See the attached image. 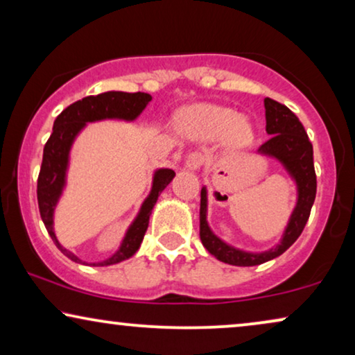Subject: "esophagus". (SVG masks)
Returning <instances> with one entry per match:
<instances>
[{
    "label": "esophagus",
    "instance_id": "obj_1",
    "mask_svg": "<svg viewBox=\"0 0 355 355\" xmlns=\"http://www.w3.org/2000/svg\"><path fill=\"white\" fill-rule=\"evenodd\" d=\"M203 162H205V159H203V155L200 152H192L186 158V163H184V166H186L187 169H191V171H197V169H200Z\"/></svg>",
    "mask_w": 355,
    "mask_h": 355
}]
</instances>
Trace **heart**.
<instances>
[{"instance_id": "b5f03b06", "label": "heart", "mask_w": 355, "mask_h": 355, "mask_svg": "<svg viewBox=\"0 0 355 355\" xmlns=\"http://www.w3.org/2000/svg\"><path fill=\"white\" fill-rule=\"evenodd\" d=\"M179 129L193 139H216L231 134L236 145H247L254 139L250 124L241 119L234 110L216 105H198L182 111L178 119Z\"/></svg>"}]
</instances>
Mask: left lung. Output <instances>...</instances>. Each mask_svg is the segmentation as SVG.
Returning a JSON list of instances; mask_svg holds the SVG:
<instances>
[{"label":"left lung","mask_w":355,"mask_h":355,"mask_svg":"<svg viewBox=\"0 0 355 355\" xmlns=\"http://www.w3.org/2000/svg\"><path fill=\"white\" fill-rule=\"evenodd\" d=\"M265 118L266 132L271 137L259 148V153L278 159L286 171L289 173V176L294 179L295 186H297V202H295L294 210L291 213L288 226H286L279 244L273 247V249L257 252V254L236 249V247L226 244L208 226L207 187H202L200 192L202 244L220 261L236 266H255L284 254L297 241L300 232L304 231L305 225H307L310 210H312L315 202V193H317L313 147L310 144L309 135L305 132L302 123H300L297 116L288 106L281 105L271 98H265Z\"/></svg>","instance_id":"8db88e82"}]
</instances>
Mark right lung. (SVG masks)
<instances>
[{
    "mask_svg": "<svg viewBox=\"0 0 355 355\" xmlns=\"http://www.w3.org/2000/svg\"><path fill=\"white\" fill-rule=\"evenodd\" d=\"M150 101H152V95L144 94V92H137V94L114 90L105 92V94L90 95L76 101V103L67 106L55 119L53 132L45 144V148H43L42 168L40 174H38V208H40V216L55 245L67 259L76 261V263L108 266L130 259L139 250L140 244H142L145 231L148 227L150 215H152V210L158 200L159 193L164 191V187L176 176L173 169L169 168H159L155 171L152 191H150L148 197L144 200L135 220L130 223L128 231H125V236L123 242H121L119 249L110 259L96 261V263H87V261H82L79 257L67 250L66 247H62L60 241H58L55 234V208L62 196V191H64L67 166H69V153L76 137L85 128L87 123H95V121L103 119H137Z\"/></svg>",
    "mask_w": 355,
    "mask_h": 355,
    "instance_id": "obj_1",
    "label": "right lung"
}]
</instances>
